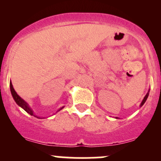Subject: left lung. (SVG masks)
I'll list each match as a JSON object with an SVG mask.
<instances>
[{
    "label": "left lung",
    "mask_w": 161,
    "mask_h": 161,
    "mask_svg": "<svg viewBox=\"0 0 161 161\" xmlns=\"http://www.w3.org/2000/svg\"><path fill=\"white\" fill-rule=\"evenodd\" d=\"M149 92H150V89L148 90V92H147V93L146 94V95L145 96V97H144L143 98V100H142V103H141V104H140V108H141V107H142L144 105V104H145V101H146V100L147 99V97H148V95H149ZM116 119H118V117H116Z\"/></svg>",
    "instance_id": "obj_1"
}]
</instances>
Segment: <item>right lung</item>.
Instances as JSON below:
<instances>
[{"instance_id": "obj_1", "label": "right lung", "mask_w": 161, "mask_h": 161, "mask_svg": "<svg viewBox=\"0 0 161 161\" xmlns=\"http://www.w3.org/2000/svg\"><path fill=\"white\" fill-rule=\"evenodd\" d=\"M10 87L11 95H12L13 97H14V101H15V102L16 103V104H17V105H19L20 108H23L24 110H25V111H26L28 114H30V115L36 116V117L39 118V119H42V118H41L40 116H38L37 115H36V114H34V111L32 110V109L30 108V106H29V104H28L26 101H24V100L21 97H19V96L18 95V94L16 93L15 90H14V87H13V85H12V82H11V81L10 82ZM64 108V107H62L61 108L58 109L56 113L60 111V110H62V109Z\"/></svg>"}]
</instances>
